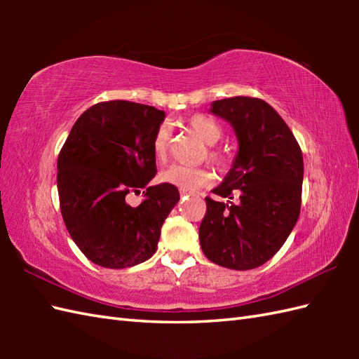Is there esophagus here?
Wrapping results in <instances>:
<instances>
[{"label":"esophagus","instance_id":"obj_1","mask_svg":"<svg viewBox=\"0 0 359 359\" xmlns=\"http://www.w3.org/2000/svg\"><path fill=\"white\" fill-rule=\"evenodd\" d=\"M188 194H191V193L185 191V189H180V196H182V197H185V196H188Z\"/></svg>","mask_w":359,"mask_h":359}]
</instances>
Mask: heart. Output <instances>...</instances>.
<instances>
[{
  "label": "heart",
  "instance_id": "b5f03b06",
  "mask_svg": "<svg viewBox=\"0 0 359 359\" xmlns=\"http://www.w3.org/2000/svg\"><path fill=\"white\" fill-rule=\"evenodd\" d=\"M185 125L196 137H199L205 144H208L207 154L210 162L219 168H226L228 162H230V154L224 148L215 147L224 137L222 125L216 118L205 116V114H194V116L188 117L185 120ZM170 149L171 131L170 126L163 123L157 128L154 137H152V152H154V156L160 162H165L168 156H170ZM160 180L172 187H177L179 189L193 193L201 188L210 187L212 180H215V175L207 168H187L174 165L160 174Z\"/></svg>",
  "mask_w": 359,
  "mask_h": 359
}]
</instances>
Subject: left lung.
Here are the masks:
<instances>
[{
	"instance_id": "left-lung-1",
	"label": "left lung",
	"mask_w": 359,
	"mask_h": 359,
	"mask_svg": "<svg viewBox=\"0 0 359 359\" xmlns=\"http://www.w3.org/2000/svg\"><path fill=\"white\" fill-rule=\"evenodd\" d=\"M211 112L233 125L239 152L220 197L239 194L238 205L205 197L199 239L211 262L231 270L265 264L284 245L301 212L304 162L299 143L271 106L238 95L212 103Z\"/></svg>"
}]
</instances>
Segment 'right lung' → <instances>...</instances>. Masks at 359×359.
<instances>
[{
	"mask_svg": "<svg viewBox=\"0 0 359 359\" xmlns=\"http://www.w3.org/2000/svg\"><path fill=\"white\" fill-rule=\"evenodd\" d=\"M165 112L128 100L100 102L81 114L58 154L60 210L71 238L104 269L142 264L157 250L166 216L179 202L170 184L147 187L139 208L129 191L157 172L152 137Z\"/></svg>",
	"mask_w": 359,
	"mask_h": 359,
	"instance_id": "obj_1",
	"label": "right lung"
}]
</instances>
